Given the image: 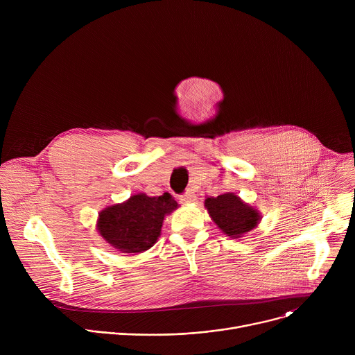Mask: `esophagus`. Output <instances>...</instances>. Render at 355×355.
I'll use <instances>...</instances> for the list:
<instances>
[{
	"label": "esophagus",
	"instance_id": "esophagus-1",
	"mask_svg": "<svg viewBox=\"0 0 355 355\" xmlns=\"http://www.w3.org/2000/svg\"><path fill=\"white\" fill-rule=\"evenodd\" d=\"M180 200L182 202V204H192V202L196 200V195H195V192L188 191V192H185L184 195L180 196Z\"/></svg>",
	"mask_w": 355,
	"mask_h": 355
}]
</instances>
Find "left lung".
Returning a JSON list of instances; mask_svg holds the SVG:
<instances>
[{"instance_id":"1","label":"left lung","mask_w":355,"mask_h":355,"mask_svg":"<svg viewBox=\"0 0 355 355\" xmlns=\"http://www.w3.org/2000/svg\"><path fill=\"white\" fill-rule=\"evenodd\" d=\"M205 207L219 229L230 237H240L254 229L260 220L259 212L232 192L207 198Z\"/></svg>"}]
</instances>
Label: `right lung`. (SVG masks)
Wrapping results in <instances>:
<instances>
[{
    "mask_svg": "<svg viewBox=\"0 0 355 355\" xmlns=\"http://www.w3.org/2000/svg\"><path fill=\"white\" fill-rule=\"evenodd\" d=\"M177 207L168 192L162 196L137 193L101 212L98 232L119 251L141 252L157 241L164 216Z\"/></svg>",
    "mask_w": 355,
    "mask_h": 355,
    "instance_id": "right-lung-1",
    "label": "right lung"
}]
</instances>
